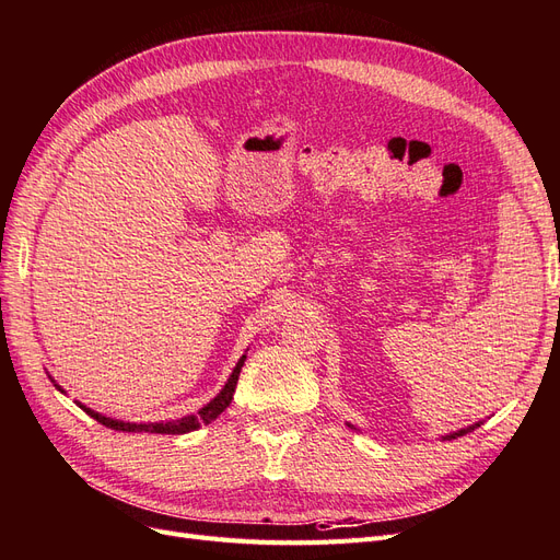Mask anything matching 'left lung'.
<instances>
[{
    "mask_svg": "<svg viewBox=\"0 0 560 560\" xmlns=\"http://www.w3.org/2000/svg\"><path fill=\"white\" fill-rule=\"evenodd\" d=\"M350 425V423H348ZM480 425V421L478 423H472V425H468V428H462V430H456V433H450V435H442V440H456V438H462V435H466V433H470V430H476ZM350 428H354V425H350ZM357 430V428H354Z\"/></svg>",
    "mask_w": 560,
    "mask_h": 560,
    "instance_id": "8db88e82",
    "label": "left lung"
}]
</instances>
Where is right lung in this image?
<instances>
[{
    "instance_id": "1",
    "label": "right lung",
    "mask_w": 560,
    "mask_h": 560,
    "mask_svg": "<svg viewBox=\"0 0 560 560\" xmlns=\"http://www.w3.org/2000/svg\"><path fill=\"white\" fill-rule=\"evenodd\" d=\"M243 362H246V354L241 357V360L236 362V366H234V371H232V376L226 378V383H224V388L218 393V397H212L210 402L206 405V407H200L196 413H189V417H184V419H177V421H158V423H130V421H118V419H110V417H104V413H98V411H94V409H90V407H84V405H80V409H84L90 413L92 419H96L98 423H104L106 428H113V430H122V433H161V435H184V433H191V430H198L200 425H206V423H210V421H214L220 417V413L232 405V399H234V390H236V383H238V374H241V366H243ZM54 381V378H51ZM54 385L56 388L61 390V385L54 381ZM63 393V390H61Z\"/></svg>"
}]
</instances>
